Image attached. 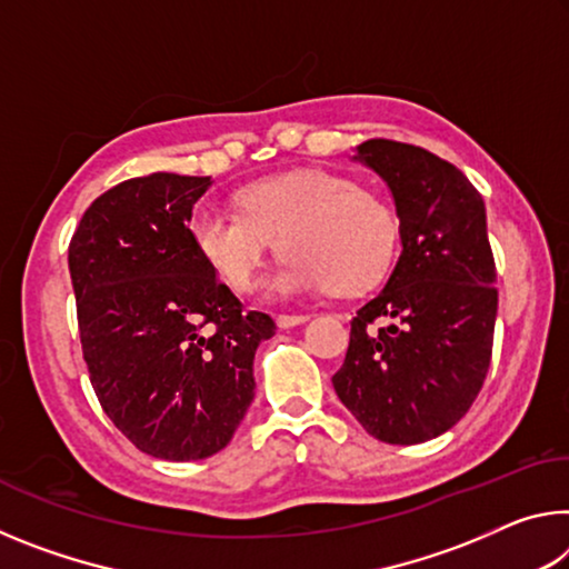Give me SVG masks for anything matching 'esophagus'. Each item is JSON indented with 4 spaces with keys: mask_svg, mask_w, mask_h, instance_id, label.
I'll return each mask as SVG.
<instances>
[{
    "mask_svg": "<svg viewBox=\"0 0 569 569\" xmlns=\"http://www.w3.org/2000/svg\"><path fill=\"white\" fill-rule=\"evenodd\" d=\"M308 319H311V316H306V313H296V316H288V313H281L276 319V323H278V329H293V326H301V323H306Z\"/></svg>",
    "mask_w": 569,
    "mask_h": 569,
    "instance_id": "34e87169",
    "label": "esophagus"
}]
</instances>
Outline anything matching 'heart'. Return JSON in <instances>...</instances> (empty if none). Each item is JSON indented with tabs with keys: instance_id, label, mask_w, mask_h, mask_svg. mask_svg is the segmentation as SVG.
I'll return each instance as SVG.
<instances>
[{
	"instance_id": "obj_1",
	"label": "heart",
	"mask_w": 569,
	"mask_h": 569,
	"mask_svg": "<svg viewBox=\"0 0 569 569\" xmlns=\"http://www.w3.org/2000/svg\"><path fill=\"white\" fill-rule=\"evenodd\" d=\"M240 213L203 208L190 218V240L218 281L233 293L256 286L273 250L281 266L266 278L268 298L333 288L363 291L389 271L399 223L377 192L326 170H296L238 190Z\"/></svg>"
}]
</instances>
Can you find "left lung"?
<instances>
[{
	"label": "left lung",
	"mask_w": 569,
	"mask_h": 569,
	"mask_svg": "<svg viewBox=\"0 0 569 569\" xmlns=\"http://www.w3.org/2000/svg\"><path fill=\"white\" fill-rule=\"evenodd\" d=\"M356 162L387 182L401 253L356 311L333 389L387 445H421L465 417L485 383L497 319L487 208L465 172L435 152L366 140ZM377 318L390 326L371 330Z\"/></svg>",
	"instance_id": "obj_1"
}]
</instances>
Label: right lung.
I'll return each mask as SVG.
<instances>
[{
  "label": "right lung",
  "mask_w": 569,
  "mask_h": 569,
  "mask_svg": "<svg viewBox=\"0 0 569 569\" xmlns=\"http://www.w3.org/2000/svg\"><path fill=\"white\" fill-rule=\"evenodd\" d=\"M210 178L152 172L84 210L70 240L82 353L102 409L134 447L168 461L213 457L253 401L271 316L248 311L190 240Z\"/></svg>",
  "instance_id": "1"
}]
</instances>
